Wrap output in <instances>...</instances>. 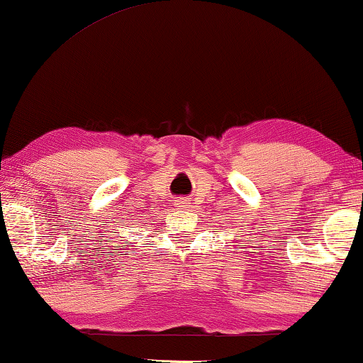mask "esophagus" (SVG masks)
<instances>
[{"instance_id": "1", "label": "esophagus", "mask_w": 363, "mask_h": 363, "mask_svg": "<svg viewBox=\"0 0 363 363\" xmlns=\"http://www.w3.org/2000/svg\"><path fill=\"white\" fill-rule=\"evenodd\" d=\"M175 201H177L175 205H178V206H188V203H186L185 198H180V200H175Z\"/></svg>"}]
</instances>
